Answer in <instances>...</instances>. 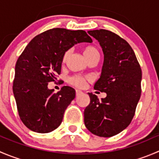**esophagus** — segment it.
<instances>
[{
    "label": "esophagus",
    "mask_w": 159,
    "mask_h": 159,
    "mask_svg": "<svg viewBox=\"0 0 159 159\" xmlns=\"http://www.w3.org/2000/svg\"><path fill=\"white\" fill-rule=\"evenodd\" d=\"M82 94V91H80V90H76V96H79Z\"/></svg>",
    "instance_id": "34e87169"
}]
</instances>
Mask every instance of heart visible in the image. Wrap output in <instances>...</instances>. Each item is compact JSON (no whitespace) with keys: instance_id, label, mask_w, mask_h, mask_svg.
Returning a JSON list of instances; mask_svg holds the SVG:
<instances>
[{"instance_id":"b5f03b06","label":"heart","mask_w":159,"mask_h":159,"mask_svg":"<svg viewBox=\"0 0 159 159\" xmlns=\"http://www.w3.org/2000/svg\"><path fill=\"white\" fill-rule=\"evenodd\" d=\"M84 55L87 60H89L91 57H95V56H99V52L96 48L93 47V46H89V47H86L85 48H84ZM67 57H68V52H66L64 54V62L66 61ZM86 81H87V78L82 76H79V75H75V76L70 77L69 78L70 84L78 88L84 87V86L85 85Z\"/></svg>"}]
</instances>
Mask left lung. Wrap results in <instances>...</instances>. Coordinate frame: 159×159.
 Wrapping results in <instances>:
<instances>
[{"mask_svg": "<svg viewBox=\"0 0 159 159\" xmlns=\"http://www.w3.org/2000/svg\"><path fill=\"white\" fill-rule=\"evenodd\" d=\"M104 53L100 78L95 90L107 96L99 100L89 93L90 104L84 111L86 128L100 137H111L125 129L134 115L140 99L142 69L129 43L110 30H89Z\"/></svg>", "mask_w": 159, "mask_h": 159, "instance_id": "8db88e82", "label": "left lung"}]
</instances>
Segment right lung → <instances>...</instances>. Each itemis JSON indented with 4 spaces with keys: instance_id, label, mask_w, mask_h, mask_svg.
Masks as SVG:
<instances>
[{
    "instance_id": "1",
    "label": "right lung",
    "mask_w": 159,
    "mask_h": 159,
    "mask_svg": "<svg viewBox=\"0 0 159 159\" xmlns=\"http://www.w3.org/2000/svg\"><path fill=\"white\" fill-rule=\"evenodd\" d=\"M81 42H92L84 30L53 28L34 37L18 57L13 92L19 116L28 129L48 133L61 125L75 91L64 86L54 93L48 84L61 74L65 52Z\"/></svg>"
}]
</instances>
